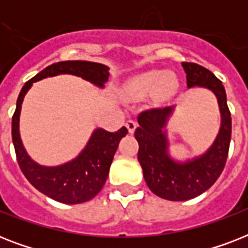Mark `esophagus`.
I'll return each mask as SVG.
<instances>
[{"mask_svg": "<svg viewBox=\"0 0 248 248\" xmlns=\"http://www.w3.org/2000/svg\"><path fill=\"white\" fill-rule=\"evenodd\" d=\"M126 127H127V130H128V132H130V134H134L138 126H136V122H135V121L128 120L127 122H126Z\"/></svg>", "mask_w": 248, "mask_h": 248, "instance_id": "esophagus-1", "label": "esophagus"}]
</instances>
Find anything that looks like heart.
I'll use <instances>...</instances> for the list:
<instances>
[{
  "label": "heart",
  "instance_id": "b5f03b06",
  "mask_svg": "<svg viewBox=\"0 0 248 248\" xmlns=\"http://www.w3.org/2000/svg\"><path fill=\"white\" fill-rule=\"evenodd\" d=\"M177 81L171 72L147 71L132 77L124 85V93L130 99L140 100L155 93L158 99H167L175 93Z\"/></svg>",
  "mask_w": 248,
  "mask_h": 248
}]
</instances>
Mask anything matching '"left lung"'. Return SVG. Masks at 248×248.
<instances>
[{"label":"left lung","instance_id":"1","mask_svg":"<svg viewBox=\"0 0 248 248\" xmlns=\"http://www.w3.org/2000/svg\"><path fill=\"white\" fill-rule=\"evenodd\" d=\"M186 86L210 90L217 99L219 134L203 155L186 161H176L169 153L166 124L175 107L151 109L140 113L135 138L139 143L138 159L148 188L155 196L169 201H188L206 192L217 180L227 162L232 136V117L223 83L214 73L194 63H183Z\"/></svg>","mask_w":248,"mask_h":248}]
</instances>
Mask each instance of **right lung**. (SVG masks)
<instances>
[{"label":"right lung","mask_w":248,"mask_h":248,"mask_svg":"<svg viewBox=\"0 0 248 248\" xmlns=\"http://www.w3.org/2000/svg\"><path fill=\"white\" fill-rule=\"evenodd\" d=\"M59 75L77 76L103 89L109 78V68L93 62L68 60L51 64L29 79L19 93L13 116V143L21 172L37 190L62 203H83L93 198L104 186L114 153L121 139L127 134V128L122 127L117 132L95 128L81 153L63 165L42 166L33 161L25 151L19 131L21 104L33 83Z\"/></svg>","instance_id":"1"}]
</instances>
